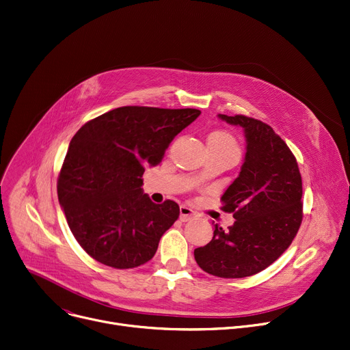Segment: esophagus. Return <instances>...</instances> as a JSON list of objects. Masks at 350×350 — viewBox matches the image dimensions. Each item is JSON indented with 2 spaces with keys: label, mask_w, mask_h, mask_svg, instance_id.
Returning <instances> with one entry per match:
<instances>
[{
  "label": "esophagus",
  "mask_w": 350,
  "mask_h": 350,
  "mask_svg": "<svg viewBox=\"0 0 350 350\" xmlns=\"http://www.w3.org/2000/svg\"><path fill=\"white\" fill-rule=\"evenodd\" d=\"M197 214H196V211L194 209L191 208V206H189V205H181L180 206V219L183 221V222H185V221H190L191 218H194Z\"/></svg>",
  "instance_id": "esophagus-1"
}]
</instances>
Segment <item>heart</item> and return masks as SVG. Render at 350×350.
<instances>
[{
	"mask_svg": "<svg viewBox=\"0 0 350 350\" xmlns=\"http://www.w3.org/2000/svg\"><path fill=\"white\" fill-rule=\"evenodd\" d=\"M208 142H217V144H221V145H225V146H230V148L238 149L234 136H232L228 132H225V131L213 132L211 135L208 136Z\"/></svg>",
	"mask_w": 350,
	"mask_h": 350,
	"instance_id": "b5f03b06",
	"label": "heart"
}]
</instances>
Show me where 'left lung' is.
Returning a JSON list of instances; mask_svg holds the SVG:
<instances>
[{"instance_id":"left-lung-1","label":"left lung","mask_w":350,"mask_h":350,"mask_svg":"<svg viewBox=\"0 0 350 350\" xmlns=\"http://www.w3.org/2000/svg\"><path fill=\"white\" fill-rule=\"evenodd\" d=\"M245 131L239 176L221 197L234 214L228 230L215 225L211 242L194 250L197 265L224 278H242L269 267L291 245L302 221V180L297 160L267 124L245 115H218Z\"/></svg>"}]
</instances>
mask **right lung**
Here are the masks:
<instances>
[{
  "instance_id": "right-lung-1",
  "label": "right lung",
  "mask_w": 350,
  "mask_h": 350,
  "mask_svg": "<svg viewBox=\"0 0 350 350\" xmlns=\"http://www.w3.org/2000/svg\"><path fill=\"white\" fill-rule=\"evenodd\" d=\"M200 109L120 107L84 124L70 141L57 197L79 245L97 262L132 269L149 262L180 215L177 202L154 204L142 190L145 167L157 166Z\"/></svg>"
}]
</instances>
